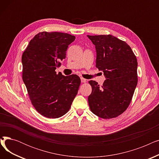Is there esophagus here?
<instances>
[{"label":"esophagus","mask_w":159,"mask_h":159,"mask_svg":"<svg viewBox=\"0 0 159 159\" xmlns=\"http://www.w3.org/2000/svg\"><path fill=\"white\" fill-rule=\"evenodd\" d=\"M80 80H81V82H82V83H86V82H87V80L86 79H84V78H80Z\"/></svg>","instance_id":"obj_1"}]
</instances>
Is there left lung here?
I'll use <instances>...</instances> for the list:
<instances>
[{
    "mask_svg": "<svg viewBox=\"0 0 159 159\" xmlns=\"http://www.w3.org/2000/svg\"><path fill=\"white\" fill-rule=\"evenodd\" d=\"M95 46L96 67L106 80L102 86L89 81L92 92L89 108L99 117L109 119L121 115L129 106L137 84V60L130 46L111 35H88Z\"/></svg>",
    "mask_w": 159,
    "mask_h": 159,
    "instance_id": "1",
    "label": "left lung"
}]
</instances>
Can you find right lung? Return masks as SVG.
I'll return each instance as SVG.
<instances>
[{
  "mask_svg": "<svg viewBox=\"0 0 159 159\" xmlns=\"http://www.w3.org/2000/svg\"><path fill=\"white\" fill-rule=\"evenodd\" d=\"M75 39L68 33L43 31L30 40L22 54L24 83L31 104L45 117L57 119L65 115L77 94L79 77H66L55 71Z\"/></svg>",
  "mask_w": 159,
  "mask_h": 159,
  "instance_id": "add662e5",
  "label": "right lung"
}]
</instances>
